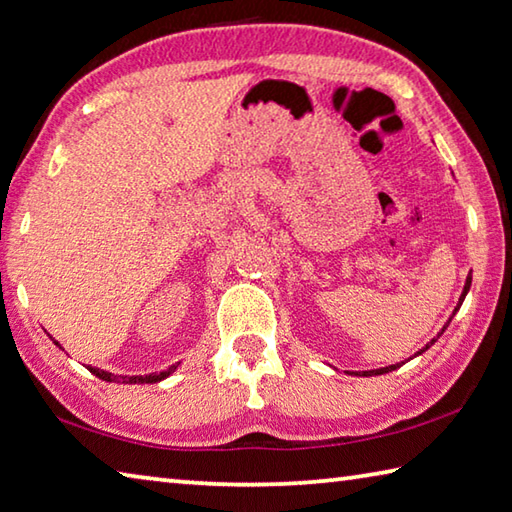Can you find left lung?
I'll use <instances>...</instances> for the list:
<instances>
[{
	"mask_svg": "<svg viewBox=\"0 0 512 512\" xmlns=\"http://www.w3.org/2000/svg\"><path fill=\"white\" fill-rule=\"evenodd\" d=\"M470 281H472V278L468 276V278H466V287H464V294H461V298H459V305H457V307H461V303H464V298H466V294H468V289H470ZM455 312H457V310H455ZM446 327H448V323H446ZM446 327H443V330H446ZM443 330L439 332V336L443 334ZM439 336H437V339H439ZM437 339H432V341H430V343H428L426 347H423V350H428V347H430L432 343H435ZM423 350H421V352H423ZM421 352H419V354H421ZM399 365H401V363H397V365H390V368H381V370H370V372H363V376H372V374H385V372H392V370H397V368H399Z\"/></svg>",
	"mask_w": 512,
	"mask_h": 512,
	"instance_id": "1",
	"label": "left lung"
}]
</instances>
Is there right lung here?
<instances>
[{
    "label": "right lung",
    "instance_id": "right-lung-1",
    "mask_svg": "<svg viewBox=\"0 0 512 512\" xmlns=\"http://www.w3.org/2000/svg\"><path fill=\"white\" fill-rule=\"evenodd\" d=\"M176 368H178V363H176V365H171V368H169V370H165V372H160V374H147V376H115V374H109V372L98 370V368H89V372L98 376V379H102V381H122V383H158V381L165 379V376H169V374H171L173 370H176Z\"/></svg>",
    "mask_w": 512,
    "mask_h": 512
}]
</instances>
